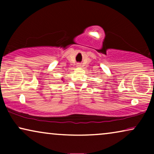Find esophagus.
<instances>
[{
	"label": "esophagus",
	"mask_w": 154,
	"mask_h": 154,
	"mask_svg": "<svg viewBox=\"0 0 154 154\" xmlns=\"http://www.w3.org/2000/svg\"><path fill=\"white\" fill-rule=\"evenodd\" d=\"M76 66L78 67V68H81V64H80V63H79V64H77Z\"/></svg>",
	"instance_id": "1"
}]
</instances>
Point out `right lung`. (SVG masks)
Here are the masks:
<instances>
[{"instance_id":"add662e5","label":"right lung","mask_w":154,"mask_h":154,"mask_svg":"<svg viewBox=\"0 0 154 154\" xmlns=\"http://www.w3.org/2000/svg\"><path fill=\"white\" fill-rule=\"evenodd\" d=\"M62 81H63V79H62Z\"/></svg>"}]
</instances>
